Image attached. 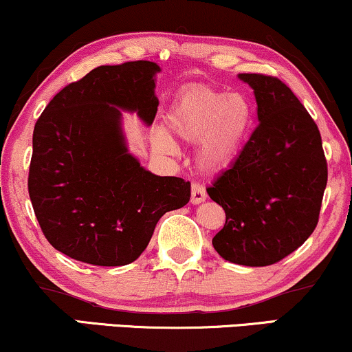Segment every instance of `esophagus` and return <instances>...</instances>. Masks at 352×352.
Instances as JSON below:
<instances>
[{
	"label": "esophagus",
	"instance_id": "34e87169",
	"mask_svg": "<svg viewBox=\"0 0 352 352\" xmlns=\"http://www.w3.org/2000/svg\"><path fill=\"white\" fill-rule=\"evenodd\" d=\"M206 199V191L199 184H193L191 185V203L193 204H199Z\"/></svg>",
	"mask_w": 352,
	"mask_h": 352
}]
</instances>
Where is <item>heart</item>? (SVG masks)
Segmentation results:
<instances>
[{
    "instance_id": "1",
    "label": "heart",
    "mask_w": 352,
    "mask_h": 352,
    "mask_svg": "<svg viewBox=\"0 0 352 352\" xmlns=\"http://www.w3.org/2000/svg\"><path fill=\"white\" fill-rule=\"evenodd\" d=\"M255 109L240 92L212 87H193L177 97L167 113V128L185 143H197V162L206 172L232 164L250 136ZM153 144L162 153H175L166 131L153 133Z\"/></svg>"
}]
</instances>
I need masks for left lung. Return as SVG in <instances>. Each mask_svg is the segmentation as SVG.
Masks as SVG:
<instances>
[{
  "mask_svg": "<svg viewBox=\"0 0 352 352\" xmlns=\"http://www.w3.org/2000/svg\"><path fill=\"white\" fill-rule=\"evenodd\" d=\"M239 78L253 89L260 123L232 166L206 188L226 211L212 247L230 263L268 266L317 228L327 159L317 123L286 84L265 74Z\"/></svg>",
  "mask_w": 352,
  "mask_h": 352,
  "instance_id": "left-lung-1",
  "label": "left lung"
}]
</instances>
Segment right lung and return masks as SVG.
Segmentation results:
<instances>
[{
	"label": "right lung",
	"instance_id": "obj_1",
	"mask_svg": "<svg viewBox=\"0 0 352 352\" xmlns=\"http://www.w3.org/2000/svg\"><path fill=\"white\" fill-rule=\"evenodd\" d=\"M159 71L144 60L99 66L61 89L35 123L29 197L43 235L69 258L131 263L157 221L190 201V182L146 170L124 143L120 109L153 124Z\"/></svg>",
	"mask_w": 352,
	"mask_h": 352
}]
</instances>
